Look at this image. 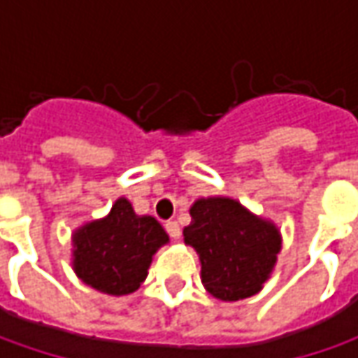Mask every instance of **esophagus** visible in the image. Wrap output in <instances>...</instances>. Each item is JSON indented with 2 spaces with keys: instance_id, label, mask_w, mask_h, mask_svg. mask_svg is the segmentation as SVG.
I'll return each instance as SVG.
<instances>
[{
  "instance_id": "esophagus-1",
  "label": "esophagus",
  "mask_w": 358,
  "mask_h": 358,
  "mask_svg": "<svg viewBox=\"0 0 358 358\" xmlns=\"http://www.w3.org/2000/svg\"><path fill=\"white\" fill-rule=\"evenodd\" d=\"M165 229H167V233H169L171 239H179V237H181V227H179L177 221H167V223H165Z\"/></svg>"
}]
</instances>
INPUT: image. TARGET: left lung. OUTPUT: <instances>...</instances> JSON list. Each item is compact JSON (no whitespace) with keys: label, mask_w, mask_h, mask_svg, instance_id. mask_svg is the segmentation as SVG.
Wrapping results in <instances>:
<instances>
[{"label":"left lung","mask_w":358,"mask_h":358,"mask_svg":"<svg viewBox=\"0 0 358 358\" xmlns=\"http://www.w3.org/2000/svg\"><path fill=\"white\" fill-rule=\"evenodd\" d=\"M183 235L199 253L205 289L221 301L255 295L281 249L277 229L225 197L197 201Z\"/></svg>","instance_id":"obj_1"}]
</instances>
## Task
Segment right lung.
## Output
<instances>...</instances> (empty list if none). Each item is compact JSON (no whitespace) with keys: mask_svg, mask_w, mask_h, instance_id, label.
Wrapping results in <instances>:
<instances>
[{"mask_svg":"<svg viewBox=\"0 0 358 358\" xmlns=\"http://www.w3.org/2000/svg\"><path fill=\"white\" fill-rule=\"evenodd\" d=\"M169 241L153 217H137L127 199L115 201L109 217L73 235L79 279L107 295H129L141 287L151 259Z\"/></svg>","mask_w":358,"mask_h":358,"instance_id":"1","label":"right lung"}]
</instances>
